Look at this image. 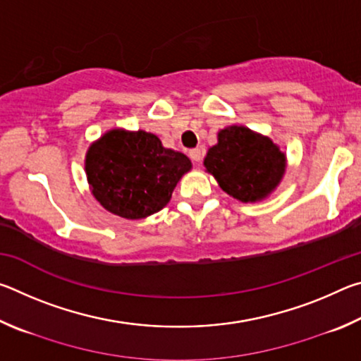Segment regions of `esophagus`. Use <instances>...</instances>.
I'll list each match as a JSON object with an SVG mask.
<instances>
[{"label":"esophagus","mask_w":361,"mask_h":361,"mask_svg":"<svg viewBox=\"0 0 361 361\" xmlns=\"http://www.w3.org/2000/svg\"><path fill=\"white\" fill-rule=\"evenodd\" d=\"M189 156H191L194 162H200V161H202V149L194 148V149L189 151Z\"/></svg>","instance_id":"34e87169"}]
</instances>
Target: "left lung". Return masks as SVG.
<instances>
[{
    "mask_svg": "<svg viewBox=\"0 0 361 361\" xmlns=\"http://www.w3.org/2000/svg\"><path fill=\"white\" fill-rule=\"evenodd\" d=\"M205 172L226 194L243 204L267 199L282 181L286 154L262 133L245 126H228L218 132V143L207 151Z\"/></svg>",
    "mask_w": 361,
    "mask_h": 361,
    "instance_id": "1",
    "label": "left lung"
}]
</instances>
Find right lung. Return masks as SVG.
I'll use <instances>...</instances> for the list:
<instances>
[{
  "mask_svg": "<svg viewBox=\"0 0 361 361\" xmlns=\"http://www.w3.org/2000/svg\"><path fill=\"white\" fill-rule=\"evenodd\" d=\"M192 162L180 151L164 148L145 130H108L90 143L84 170L89 189L103 209L126 219H143L162 210Z\"/></svg>",
  "mask_w": 361,
  "mask_h": 361,
  "instance_id": "add662e5",
  "label": "right lung"
}]
</instances>
